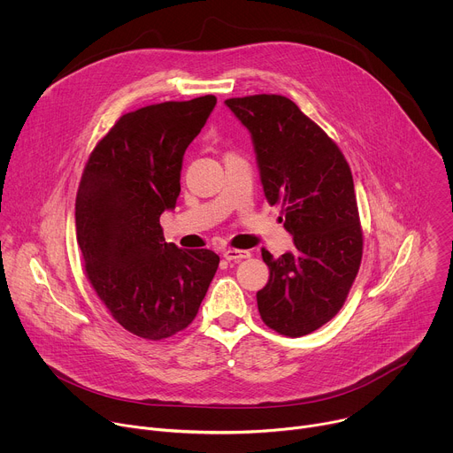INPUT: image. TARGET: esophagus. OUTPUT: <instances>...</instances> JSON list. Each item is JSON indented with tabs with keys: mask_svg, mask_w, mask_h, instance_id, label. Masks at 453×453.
<instances>
[{
	"mask_svg": "<svg viewBox=\"0 0 453 453\" xmlns=\"http://www.w3.org/2000/svg\"><path fill=\"white\" fill-rule=\"evenodd\" d=\"M222 254L227 262H242L250 256L249 250H242V249H226Z\"/></svg>",
	"mask_w": 453,
	"mask_h": 453,
	"instance_id": "esophagus-1",
	"label": "esophagus"
}]
</instances>
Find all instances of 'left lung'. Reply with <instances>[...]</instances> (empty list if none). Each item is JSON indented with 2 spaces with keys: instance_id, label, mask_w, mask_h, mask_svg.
<instances>
[{
  "instance_id": "left-lung-1",
  "label": "left lung",
  "mask_w": 453,
  "mask_h": 453,
  "mask_svg": "<svg viewBox=\"0 0 453 453\" xmlns=\"http://www.w3.org/2000/svg\"><path fill=\"white\" fill-rule=\"evenodd\" d=\"M249 128L267 203L281 206L296 250L262 249L269 283L256 294L265 325L303 337L332 320L358 274L364 234L351 168L337 143L290 98H227Z\"/></svg>"
}]
</instances>
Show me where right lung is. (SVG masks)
Instances as JSON below:
<instances>
[{
    "instance_id": "1",
    "label": "right lung",
    "mask_w": 453,
    "mask_h": 453,
    "mask_svg": "<svg viewBox=\"0 0 453 453\" xmlns=\"http://www.w3.org/2000/svg\"><path fill=\"white\" fill-rule=\"evenodd\" d=\"M217 98L163 102L125 112L84 166L77 242L86 276L127 332L163 341L196 319L220 257L166 243L159 217L180 193L182 156Z\"/></svg>"
}]
</instances>
